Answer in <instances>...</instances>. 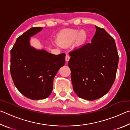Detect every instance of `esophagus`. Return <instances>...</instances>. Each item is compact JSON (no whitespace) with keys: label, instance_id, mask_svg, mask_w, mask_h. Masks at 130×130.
<instances>
[{"label":"esophagus","instance_id":"obj_1","mask_svg":"<svg viewBox=\"0 0 130 130\" xmlns=\"http://www.w3.org/2000/svg\"><path fill=\"white\" fill-rule=\"evenodd\" d=\"M69 59H70V57H69V55H68V54L66 55V57H65L66 61H67V62H68V61H69Z\"/></svg>","mask_w":130,"mask_h":130}]
</instances>
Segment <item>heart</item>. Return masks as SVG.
Instances as JSON below:
<instances>
[{
	"mask_svg": "<svg viewBox=\"0 0 130 130\" xmlns=\"http://www.w3.org/2000/svg\"><path fill=\"white\" fill-rule=\"evenodd\" d=\"M88 34L86 30L68 28L61 31L57 38V43L61 46H68L74 42L76 46H81L86 43Z\"/></svg>",
	"mask_w": 130,
	"mask_h": 130,
	"instance_id": "obj_1",
	"label": "heart"
}]
</instances>
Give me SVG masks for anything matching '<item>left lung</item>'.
Masks as SVG:
<instances>
[{
	"instance_id": "left-lung-1",
	"label": "left lung",
	"mask_w": 130,
	"mask_h": 130,
	"mask_svg": "<svg viewBox=\"0 0 130 130\" xmlns=\"http://www.w3.org/2000/svg\"><path fill=\"white\" fill-rule=\"evenodd\" d=\"M95 27L91 43L70 52L68 62L74 92L88 100L98 99L108 92L119 62L115 40L104 28Z\"/></svg>"
}]
</instances>
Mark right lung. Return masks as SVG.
Listing matches in <instances>:
<instances>
[{
  "label": "right lung",
  "mask_w": 130,
  "mask_h": 130,
  "mask_svg": "<svg viewBox=\"0 0 130 130\" xmlns=\"http://www.w3.org/2000/svg\"><path fill=\"white\" fill-rule=\"evenodd\" d=\"M42 30L32 27L17 38L11 50L10 72L15 87L32 100L45 99L52 92L53 80L65 63V54L55 55L30 45V38Z\"/></svg>",
  "instance_id": "obj_1"
}]
</instances>
